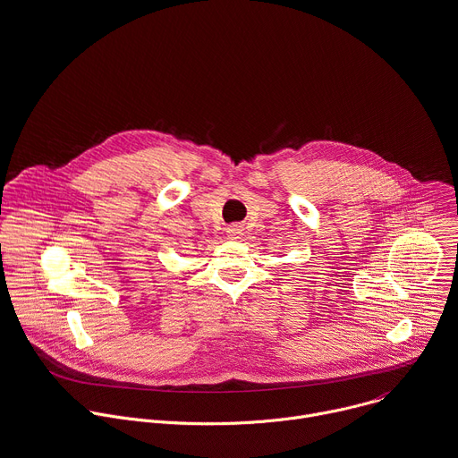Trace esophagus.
Here are the masks:
<instances>
[{
    "label": "esophagus",
    "instance_id": "obj_1",
    "mask_svg": "<svg viewBox=\"0 0 458 458\" xmlns=\"http://www.w3.org/2000/svg\"><path fill=\"white\" fill-rule=\"evenodd\" d=\"M226 233H228V237L230 239H241L242 237V233H244V228H242V225H230L228 228H226Z\"/></svg>",
    "mask_w": 458,
    "mask_h": 458
}]
</instances>
